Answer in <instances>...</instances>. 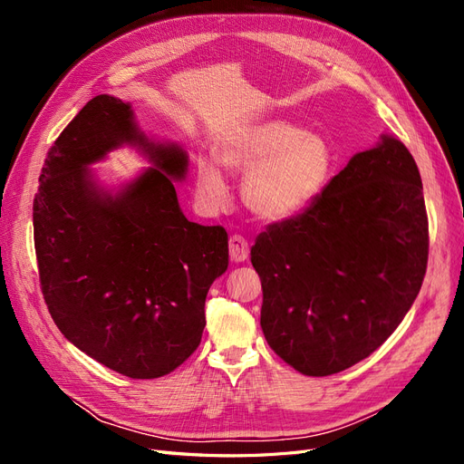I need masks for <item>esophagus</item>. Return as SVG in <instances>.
<instances>
[{
	"instance_id": "obj_1",
	"label": "esophagus",
	"mask_w": 464,
	"mask_h": 464,
	"mask_svg": "<svg viewBox=\"0 0 464 464\" xmlns=\"http://www.w3.org/2000/svg\"><path fill=\"white\" fill-rule=\"evenodd\" d=\"M228 254H230V259L234 263H242V261H246L249 257V246H247V240H246L244 236H240V234L230 236Z\"/></svg>"
}]
</instances>
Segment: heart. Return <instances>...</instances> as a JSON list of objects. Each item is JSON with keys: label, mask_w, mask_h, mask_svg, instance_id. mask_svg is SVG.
<instances>
[{"label": "heart", "mask_w": 464, "mask_h": 464, "mask_svg": "<svg viewBox=\"0 0 464 464\" xmlns=\"http://www.w3.org/2000/svg\"><path fill=\"white\" fill-rule=\"evenodd\" d=\"M217 159L230 172L247 174L244 201L266 220L302 215L315 203L334 170V152L325 137L278 118L234 130L218 143ZM195 191L207 210H220L230 201L227 179L208 159L198 160Z\"/></svg>", "instance_id": "b5f03b06"}]
</instances>
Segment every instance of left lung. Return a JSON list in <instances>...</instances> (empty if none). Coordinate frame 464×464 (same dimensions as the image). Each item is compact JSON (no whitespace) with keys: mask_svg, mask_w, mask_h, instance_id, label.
I'll return each mask as SVG.
<instances>
[{"mask_svg":"<svg viewBox=\"0 0 464 464\" xmlns=\"http://www.w3.org/2000/svg\"><path fill=\"white\" fill-rule=\"evenodd\" d=\"M428 246L418 166L399 139L382 135L310 208L257 236L251 265L261 278L266 343L312 377L368 358L414 304Z\"/></svg>","mask_w":464,"mask_h":464,"instance_id":"8db88e82","label":"left lung"}]
</instances>
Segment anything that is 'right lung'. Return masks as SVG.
Masks as SVG:
<instances>
[{
	"mask_svg": "<svg viewBox=\"0 0 464 464\" xmlns=\"http://www.w3.org/2000/svg\"><path fill=\"white\" fill-rule=\"evenodd\" d=\"M121 144L155 168L111 196L86 166ZM186 172L184 149L149 141L130 102L98 94L40 174L33 224L48 312L69 343L131 379L162 377L198 350L207 292L228 269L227 230L181 213L174 179Z\"/></svg>",
	"mask_w": 464,
	"mask_h": 464,
	"instance_id": "add662e5",
	"label": "right lung"
}]
</instances>
